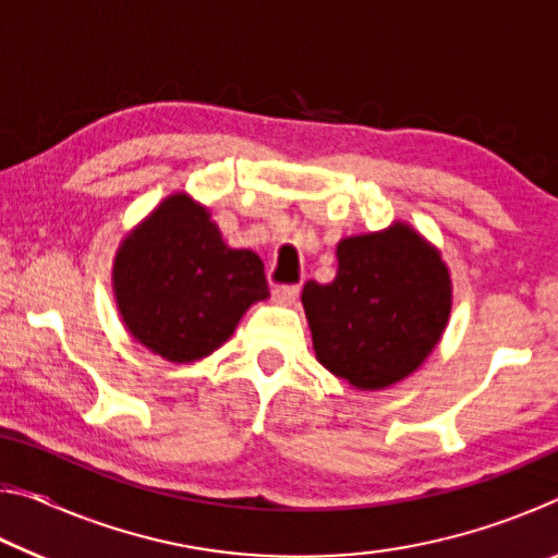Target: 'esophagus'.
Returning a JSON list of instances; mask_svg holds the SVG:
<instances>
[{"instance_id": "1", "label": "esophagus", "mask_w": 558, "mask_h": 558, "mask_svg": "<svg viewBox=\"0 0 558 558\" xmlns=\"http://www.w3.org/2000/svg\"><path fill=\"white\" fill-rule=\"evenodd\" d=\"M298 295H300L298 286H280L272 290V302H278V305H292V302L298 300Z\"/></svg>"}]
</instances>
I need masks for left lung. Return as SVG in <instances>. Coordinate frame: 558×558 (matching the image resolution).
Masks as SVG:
<instances>
[{"instance_id": "obj_1", "label": "left lung", "mask_w": 558, "mask_h": 558, "mask_svg": "<svg viewBox=\"0 0 558 558\" xmlns=\"http://www.w3.org/2000/svg\"><path fill=\"white\" fill-rule=\"evenodd\" d=\"M337 263L332 282L302 288L317 362L354 389H386L436 349L450 317V272L405 223L342 239Z\"/></svg>"}]
</instances>
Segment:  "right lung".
I'll return each mask as SVG.
<instances>
[{
    "instance_id": "right-lung-1",
    "label": "right lung",
    "mask_w": 558,
    "mask_h": 558,
    "mask_svg": "<svg viewBox=\"0 0 558 558\" xmlns=\"http://www.w3.org/2000/svg\"><path fill=\"white\" fill-rule=\"evenodd\" d=\"M112 290L130 335L174 364L209 356L245 310L270 295L263 260L229 248L186 194L167 196L120 243Z\"/></svg>"
}]
</instances>
